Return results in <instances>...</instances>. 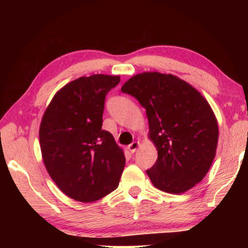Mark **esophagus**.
Returning <instances> with one entry per match:
<instances>
[{
    "label": "esophagus",
    "mask_w": 248,
    "mask_h": 248,
    "mask_svg": "<svg viewBox=\"0 0 248 248\" xmlns=\"http://www.w3.org/2000/svg\"><path fill=\"white\" fill-rule=\"evenodd\" d=\"M140 141H133L132 144H130L128 146V150L131 152V154H134V152L138 150V148L140 147Z\"/></svg>",
    "instance_id": "obj_1"
}]
</instances>
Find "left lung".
Returning <instances> with one entry per match:
<instances>
[{
  "instance_id": "8db88e82",
  "label": "left lung",
  "mask_w": 248,
  "mask_h": 248,
  "mask_svg": "<svg viewBox=\"0 0 248 248\" xmlns=\"http://www.w3.org/2000/svg\"><path fill=\"white\" fill-rule=\"evenodd\" d=\"M121 91L146 108L148 136L157 150L155 164L147 170L152 184L182 194L202 181L218 141L217 117L202 94L180 78L156 71L133 76Z\"/></svg>"
}]
</instances>
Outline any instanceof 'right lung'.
<instances>
[{
	"instance_id": "obj_1",
	"label": "right lung",
	"mask_w": 248,
	"mask_h": 248,
	"mask_svg": "<svg viewBox=\"0 0 248 248\" xmlns=\"http://www.w3.org/2000/svg\"><path fill=\"white\" fill-rule=\"evenodd\" d=\"M119 76L93 75L66 84L52 98L39 128L46 170L68 197L93 202L117 188L125 157L102 130L105 94Z\"/></svg>"
}]
</instances>
